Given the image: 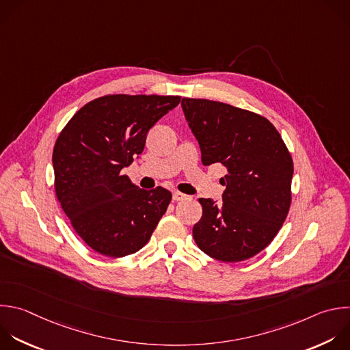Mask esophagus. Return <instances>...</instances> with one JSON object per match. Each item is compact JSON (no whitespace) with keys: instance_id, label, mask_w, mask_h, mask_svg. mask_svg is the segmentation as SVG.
Wrapping results in <instances>:
<instances>
[{"instance_id":"1","label":"esophagus","mask_w":350,"mask_h":350,"mask_svg":"<svg viewBox=\"0 0 350 350\" xmlns=\"http://www.w3.org/2000/svg\"><path fill=\"white\" fill-rule=\"evenodd\" d=\"M184 199H187V195H185V193H183V192H180V191H174V192H173V200H174V202L184 200Z\"/></svg>"}]
</instances>
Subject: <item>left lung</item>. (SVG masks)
<instances>
[{"label":"left lung","mask_w":350,"mask_h":350,"mask_svg":"<svg viewBox=\"0 0 350 350\" xmlns=\"http://www.w3.org/2000/svg\"><path fill=\"white\" fill-rule=\"evenodd\" d=\"M202 163L226 169L222 204L200 198L202 218L193 225L198 247L224 262L262 252L278 235L290 206L293 158L276 128L262 115L221 101L181 100Z\"/></svg>","instance_id":"1"}]
</instances>
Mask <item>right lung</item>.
Returning <instances> with one entry per match:
<instances>
[{
  "mask_svg": "<svg viewBox=\"0 0 350 350\" xmlns=\"http://www.w3.org/2000/svg\"><path fill=\"white\" fill-rule=\"evenodd\" d=\"M180 98L101 96L78 109L60 132L52 155L56 198L78 237L98 254L121 258L139 252L166 213L167 189H142L121 172Z\"/></svg>",
  "mask_w": 350,
  "mask_h": 350,
  "instance_id": "1",
  "label": "right lung"
}]
</instances>
